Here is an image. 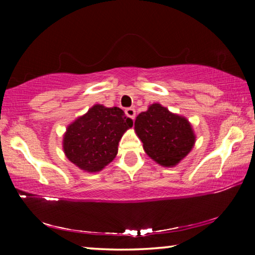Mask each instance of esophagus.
<instances>
[{
	"mask_svg": "<svg viewBox=\"0 0 255 255\" xmlns=\"http://www.w3.org/2000/svg\"><path fill=\"white\" fill-rule=\"evenodd\" d=\"M125 112H126V115L128 116L129 118L135 120V117H136V111L135 109H132V108H128V109L125 110Z\"/></svg>",
	"mask_w": 255,
	"mask_h": 255,
	"instance_id": "esophagus-1",
	"label": "esophagus"
}]
</instances>
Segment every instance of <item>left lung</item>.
<instances>
[{
  "label": "left lung",
  "mask_w": 255,
  "mask_h": 255,
  "mask_svg": "<svg viewBox=\"0 0 255 255\" xmlns=\"http://www.w3.org/2000/svg\"><path fill=\"white\" fill-rule=\"evenodd\" d=\"M135 131L146 154L163 166H174L192 149L195 132L184 117L153 103L135 120Z\"/></svg>",
  "instance_id": "8db88e82"
}]
</instances>
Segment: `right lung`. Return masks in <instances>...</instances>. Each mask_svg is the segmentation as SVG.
Returning <instances> with one entry per match:
<instances>
[{
  "instance_id": "right-lung-1",
  "label": "right lung",
  "mask_w": 255,
  "mask_h": 255,
  "mask_svg": "<svg viewBox=\"0 0 255 255\" xmlns=\"http://www.w3.org/2000/svg\"><path fill=\"white\" fill-rule=\"evenodd\" d=\"M130 127L132 120L120 108L96 105L67 127L64 153L81 170L99 172L116 157L119 140Z\"/></svg>"
}]
</instances>
